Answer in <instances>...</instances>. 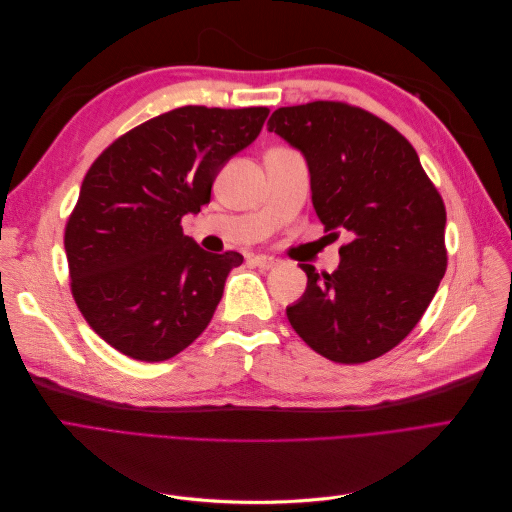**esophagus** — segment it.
Listing matches in <instances>:
<instances>
[{
    "label": "esophagus",
    "mask_w": 512,
    "mask_h": 512,
    "mask_svg": "<svg viewBox=\"0 0 512 512\" xmlns=\"http://www.w3.org/2000/svg\"><path fill=\"white\" fill-rule=\"evenodd\" d=\"M252 260H254V265L260 267V269H273V267L280 265V260L271 258V256H254Z\"/></svg>",
    "instance_id": "1"
}]
</instances>
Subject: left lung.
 <instances>
[{"instance_id":"left-lung-1","label":"left lung","mask_w":512,"mask_h":512,"mask_svg":"<svg viewBox=\"0 0 512 512\" xmlns=\"http://www.w3.org/2000/svg\"><path fill=\"white\" fill-rule=\"evenodd\" d=\"M267 128L303 151L324 228L350 235L337 271L301 265L307 288L286 316L329 361H374L408 337L446 273L444 200L408 138L365 108L282 106Z\"/></svg>"}]
</instances>
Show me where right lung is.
I'll list each match as a JSON object with an SVG mask.
<instances>
[{
  "label": "right lung",
  "mask_w": 512,
  "mask_h": 512,
  "mask_svg": "<svg viewBox=\"0 0 512 512\" xmlns=\"http://www.w3.org/2000/svg\"><path fill=\"white\" fill-rule=\"evenodd\" d=\"M267 106H181L121 134L89 166L66 224L70 290L106 344L173 359L207 329L239 252L211 254L181 218L211 200L222 166L256 141Z\"/></svg>",
  "instance_id": "obj_1"
}]
</instances>
